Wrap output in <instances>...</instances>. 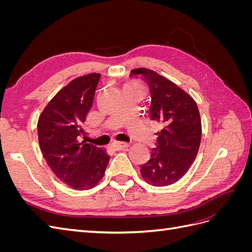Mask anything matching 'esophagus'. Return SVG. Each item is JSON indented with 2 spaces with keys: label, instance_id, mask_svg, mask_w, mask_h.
<instances>
[{
  "label": "esophagus",
  "instance_id": "obj_1",
  "mask_svg": "<svg viewBox=\"0 0 252 252\" xmlns=\"http://www.w3.org/2000/svg\"><path fill=\"white\" fill-rule=\"evenodd\" d=\"M112 146L116 150H122V149H125V148L129 147V144L124 143V142H114L112 144Z\"/></svg>",
  "mask_w": 252,
  "mask_h": 252
}]
</instances>
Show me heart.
Instances as JSON below:
<instances>
[{
  "label": "heart",
  "instance_id": "obj_1",
  "mask_svg": "<svg viewBox=\"0 0 252 252\" xmlns=\"http://www.w3.org/2000/svg\"><path fill=\"white\" fill-rule=\"evenodd\" d=\"M127 87H136V86L134 85V84H129V85H128Z\"/></svg>",
  "mask_w": 252,
  "mask_h": 252
}]
</instances>
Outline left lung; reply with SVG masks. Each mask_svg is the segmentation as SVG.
Wrapping results in <instances>:
<instances>
[{"label": "left lung", "mask_w": 252, "mask_h": 252, "mask_svg": "<svg viewBox=\"0 0 252 252\" xmlns=\"http://www.w3.org/2000/svg\"><path fill=\"white\" fill-rule=\"evenodd\" d=\"M140 77L150 91L151 120L161 123L157 147L150 159L141 165V174L149 184L163 187L178 182L188 171L200 148L202 125L193 98L171 81L147 68H138L130 78Z\"/></svg>", "instance_id": "1"}]
</instances>
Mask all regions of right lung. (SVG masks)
I'll list each match as a JSON object with an SVG mask.
<instances>
[{"label":"right lung","mask_w":252,"mask_h":252,"mask_svg":"<svg viewBox=\"0 0 252 252\" xmlns=\"http://www.w3.org/2000/svg\"><path fill=\"white\" fill-rule=\"evenodd\" d=\"M100 79V73H90L71 81L48 103L37 122L45 159L61 181L78 190L94 187L109 162L103 148L78 141Z\"/></svg>","instance_id":"1"}]
</instances>
